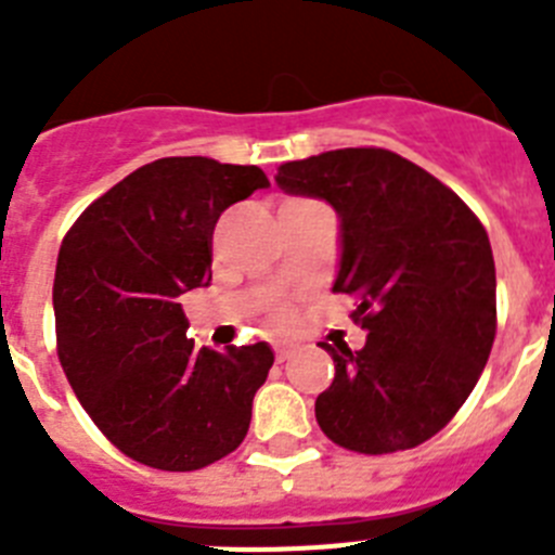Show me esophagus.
Masks as SVG:
<instances>
[{
  "label": "esophagus",
  "mask_w": 555,
  "mask_h": 555,
  "mask_svg": "<svg viewBox=\"0 0 555 555\" xmlns=\"http://www.w3.org/2000/svg\"><path fill=\"white\" fill-rule=\"evenodd\" d=\"M274 356H278V361H286V358L294 356V345H288L286 338H278L274 341Z\"/></svg>",
  "instance_id": "34e87169"
}]
</instances>
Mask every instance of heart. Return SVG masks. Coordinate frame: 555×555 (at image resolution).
I'll list each match as a JSON object with an SVG mask.
<instances>
[{
  "label": "heart",
  "mask_w": 555,
  "mask_h": 555,
  "mask_svg": "<svg viewBox=\"0 0 555 555\" xmlns=\"http://www.w3.org/2000/svg\"><path fill=\"white\" fill-rule=\"evenodd\" d=\"M278 320H286V313H283V311H281V313H278Z\"/></svg>",
  "instance_id": "b5f03b06"
}]
</instances>
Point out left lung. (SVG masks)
<instances>
[{
	"instance_id": "obj_1",
	"label": "left lung",
	"mask_w": 555,
	"mask_h": 555,
	"mask_svg": "<svg viewBox=\"0 0 555 555\" xmlns=\"http://www.w3.org/2000/svg\"><path fill=\"white\" fill-rule=\"evenodd\" d=\"M274 183L338 214L333 292L356 297L366 345L322 341L336 364L317 423L356 453L439 434L478 384L498 331L489 235L455 191L397 152L350 146L288 160Z\"/></svg>"
}]
</instances>
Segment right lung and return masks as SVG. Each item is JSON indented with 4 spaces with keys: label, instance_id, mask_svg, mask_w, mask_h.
<instances>
[{
    "label": "right lung",
    "instance_id": "add662e5",
    "mask_svg": "<svg viewBox=\"0 0 555 555\" xmlns=\"http://www.w3.org/2000/svg\"><path fill=\"white\" fill-rule=\"evenodd\" d=\"M267 185L258 166L152 160L63 238L52 288L61 366L96 428L139 464L191 473L247 436L272 347L194 350L180 297L208 286L222 210Z\"/></svg>",
    "mask_w": 555,
    "mask_h": 555
}]
</instances>
